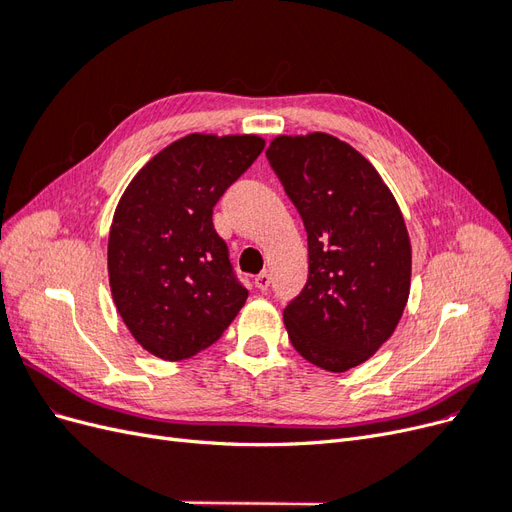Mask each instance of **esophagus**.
Masks as SVG:
<instances>
[{
	"label": "esophagus",
	"instance_id": "obj_1",
	"mask_svg": "<svg viewBox=\"0 0 512 512\" xmlns=\"http://www.w3.org/2000/svg\"><path fill=\"white\" fill-rule=\"evenodd\" d=\"M254 284L258 290H267L271 286V273L269 271H262L254 277Z\"/></svg>",
	"mask_w": 512,
	"mask_h": 512
}]
</instances>
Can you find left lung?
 I'll return each instance as SVG.
<instances>
[{"instance_id": "obj_1", "label": "left lung", "mask_w": 512, "mask_h": 512, "mask_svg": "<svg viewBox=\"0 0 512 512\" xmlns=\"http://www.w3.org/2000/svg\"><path fill=\"white\" fill-rule=\"evenodd\" d=\"M267 160L307 232V284L284 309L290 344L309 363L348 371L393 335L408 303L404 215L378 170L331 134L277 136Z\"/></svg>"}]
</instances>
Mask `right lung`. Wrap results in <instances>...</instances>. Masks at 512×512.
<instances>
[{"mask_svg":"<svg viewBox=\"0 0 512 512\" xmlns=\"http://www.w3.org/2000/svg\"><path fill=\"white\" fill-rule=\"evenodd\" d=\"M262 149L254 134L183 136L119 200L108 235L113 301L136 342L164 361L218 342L247 299L213 207Z\"/></svg>","mask_w":512,"mask_h":512,"instance_id":"right-lung-1","label":"right lung"}]
</instances>
